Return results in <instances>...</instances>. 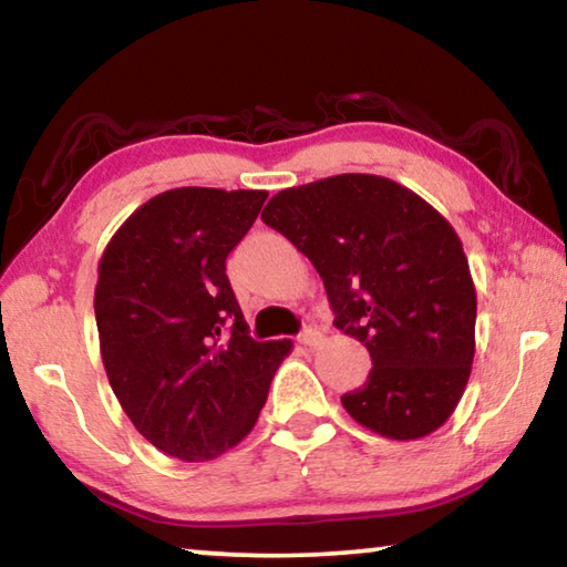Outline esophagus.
Wrapping results in <instances>:
<instances>
[{"mask_svg":"<svg viewBox=\"0 0 567 567\" xmlns=\"http://www.w3.org/2000/svg\"><path fill=\"white\" fill-rule=\"evenodd\" d=\"M297 340L307 344V348H312V344H318L322 340V332L318 328H305L300 334H297Z\"/></svg>","mask_w":567,"mask_h":567,"instance_id":"1","label":"esophagus"}]
</instances>
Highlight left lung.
<instances>
[{"label":"left lung","instance_id":"left-lung-1","mask_svg":"<svg viewBox=\"0 0 567 567\" xmlns=\"http://www.w3.org/2000/svg\"><path fill=\"white\" fill-rule=\"evenodd\" d=\"M262 223L315 265L334 328L372 358L344 392L352 420L390 440L437 430L475 358L477 297L463 243L415 192L378 175H334L277 192Z\"/></svg>","mask_w":567,"mask_h":567}]
</instances>
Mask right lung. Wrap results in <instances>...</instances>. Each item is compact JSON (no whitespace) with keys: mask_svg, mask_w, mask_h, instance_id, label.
<instances>
[{"mask_svg":"<svg viewBox=\"0 0 567 567\" xmlns=\"http://www.w3.org/2000/svg\"><path fill=\"white\" fill-rule=\"evenodd\" d=\"M262 189L177 187L127 217L100 260L94 318L110 385L152 445L187 463L255 427L290 340L257 342L225 275Z\"/></svg>","mask_w":567,"mask_h":567,"instance_id":"1","label":"right lung"}]
</instances>
